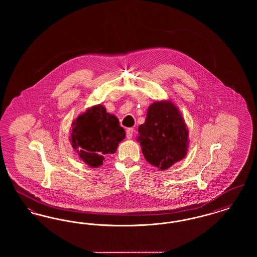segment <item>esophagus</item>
Instances as JSON below:
<instances>
[{"mask_svg":"<svg viewBox=\"0 0 257 257\" xmlns=\"http://www.w3.org/2000/svg\"><path fill=\"white\" fill-rule=\"evenodd\" d=\"M133 134H134V128H128L126 130V137H127V139H132Z\"/></svg>","mask_w":257,"mask_h":257,"instance_id":"esophagus-1","label":"esophagus"}]
</instances>
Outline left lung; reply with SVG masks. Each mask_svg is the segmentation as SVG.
Returning <instances> with one entry per match:
<instances>
[{
    "label": "left lung",
    "mask_w": 257,
    "mask_h": 257,
    "mask_svg": "<svg viewBox=\"0 0 257 257\" xmlns=\"http://www.w3.org/2000/svg\"><path fill=\"white\" fill-rule=\"evenodd\" d=\"M139 141L147 162L167 170L183 159L188 147V131L183 118L171 102H154L140 125Z\"/></svg>",
    "instance_id": "left-lung-1"
}]
</instances>
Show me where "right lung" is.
Returning <instances> with one entry per match:
<instances>
[{
	"label": "right lung",
	"mask_w": 257,
	"mask_h": 257,
	"mask_svg": "<svg viewBox=\"0 0 257 257\" xmlns=\"http://www.w3.org/2000/svg\"><path fill=\"white\" fill-rule=\"evenodd\" d=\"M125 138V131L117 117L98 105L77 117L73 123L71 143L80 158L88 166L97 168L104 156L116 151Z\"/></svg>",
	"instance_id": "add662e5"
}]
</instances>
